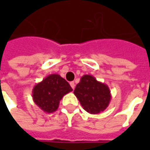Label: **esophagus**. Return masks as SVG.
Returning <instances> with one entry per match:
<instances>
[{"instance_id":"esophagus-1","label":"esophagus","mask_w":150,"mask_h":150,"mask_svg":"<svg viewBox=\"0 0 150 150\" xmlns=\"http://www.w3.org/2000/svg\"><path fill=\"white\" fill-rule=\"evenodd\" d=\"M70 85H71V87L72 88V89H75V84L74 82H71L70 83Z\"/></svg>"}]
</instances>
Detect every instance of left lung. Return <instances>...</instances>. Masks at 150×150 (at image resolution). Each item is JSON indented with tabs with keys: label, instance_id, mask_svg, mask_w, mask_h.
Returning <instances> with one entry per match:
<instances>
[{
	"label": "left lung",
	"instance_id": "1",
	"mask_svg": "<svg viewBox=\"0 0 150 150\" xmlns=\"http://www.w3.org/2000/svg\"><path fill=\"white\" fill-rule=\"evenodd\" d=\"M74 94L83 109L91 114H98L105 110L112 99L108 86L97 81L91 75L82 76Z\"/></svg>",
	"mask_w": 150,
	"mask_h": 150
}]
</instances>
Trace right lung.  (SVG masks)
I'll return each mask as SVG.
<instances>
[{"mask_svg":"<svg viewBox=\"0 0 150 150\" xmlns=\"http://www.w3.org/2000/svg\"><path fill=\"white\" fill-rule=\"evenodd\" d=\"M71 91V87L64 79L58 74H51L34 86L32 97L42 110L52 113L58 109L62 97Z\"/></svg>","mask_w":150,"mask_h":150,"instance_id":"1","label":"right lung"}]
</instances>
